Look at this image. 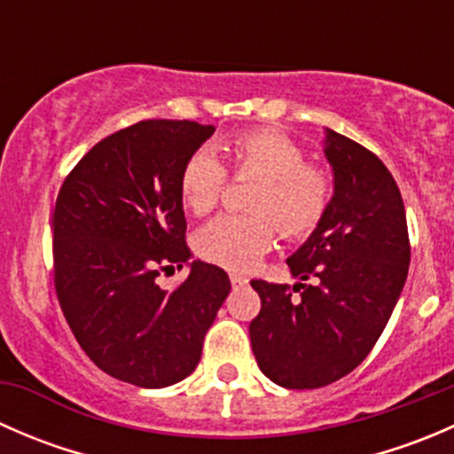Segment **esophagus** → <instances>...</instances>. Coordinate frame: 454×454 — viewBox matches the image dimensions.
<instances>
[{
	"label": "esophagus",
	"mask_w": 454,
	"mask_h": 454,
	"mask_svg": "<svg viewBox=\"0 0 454 454\" xmlns=\"http://www.w3.org/2000/svg\"><path fill=\"white\" fill-rule=\"evenodd\" d=\"M231 283H232V287H244V286H248V278L246 277H241V274H231Z\"/></svg>",
	"instance_id": "1"
}]
</instances>
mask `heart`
Here are the masks:
<instances>
[{"instance_id": "1", "label": "heart", "mask_w": 454, "mask_h": 454, "mask_svg": "<svg viewBox=\"0 0 454 454\" xmlns=\"http://www.w3.org/2000/svg\"><path fill=\"white\" fill-rule=\"evenodd\" d=\"M222 151L235 176L259 177L250 200L254 213L215 219L200 232L198 253L210 263L246 272L272 246L277 228L286 239L308 237L323 222L333 189L327 173L305 162L303 149L274 129L241 131L223 140ZM223 186L226 168L210 151L189 155L180 173V198L191 213H210Z\"/></svg>"}]
</instances>
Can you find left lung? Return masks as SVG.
Instances as JSON below:
<instances>
[{
  "label": "left lung",
  "mask_w": 454,
  "mask_h": 454,
  "mask_svg": "<svg viewBox=\"0 0 454 454\" xmlns=\"http://www.w3.org/2000/svg\"><path fill=\"white\" fill-rule=\"evenodd\" d=\"M333 198L309 239L287 259L292 290L250 281L259 369L286 388H318L351 373L387 327L411 263L404 201L382 160L325 129ZM312 278L314 284H305Z\"/></svg>",
  "instance_id": "left-lung-1"
}]
</instances>
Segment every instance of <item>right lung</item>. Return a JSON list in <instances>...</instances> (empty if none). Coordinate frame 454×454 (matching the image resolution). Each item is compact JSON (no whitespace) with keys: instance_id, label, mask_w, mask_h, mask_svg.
Listing matches in <instances>:
<instances>
[{"instance_id":"obj_1","label":"right lung","mask_w":454,"mask_h":454,"mask_svg":"<svg viewBox=\"0 0 454 454\" xmlns=\"http://www.w3.org/2000/svg\"><path fill=\"white\" fill-rule=\"evenodd\" d=\"M213 131L193 121H140L91 146L59 191V305L91 363L136 387H171L193 373L231 292L228 274L204 261L189 263L173 292L155 281L191 259L180 173Z\"/></svg>"}]
</instances>
